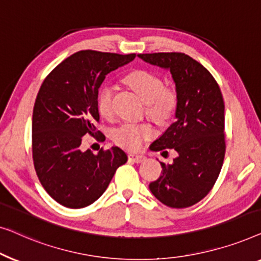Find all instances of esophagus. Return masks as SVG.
<instances>
[{
  "instance_id": "34e87169",
  "label": "esophagus",
  "mask_w": 261,
  "mask_h": 261,
  "mask_svg": "<svg viewBox=\"0 0 261 261\" xmlns=\"http://www.w3.org/2000/svg\"><path fill=\"white\" fill-rule=\"evenodd\" d=\"M129 160L131 161V162L141 163V162H143V161H145V157L142 155H136V153H130Z\"/></svg>"
}]
</instances>
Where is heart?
<instances>
[{"mask_svg":"<svg viewBox=\"0 0 261 261\" xmlns=\"http://www.w3.org/2000/svg\"><path fill=\"white\" fill-rule=\"evenodd\" d=\"M127 83L146 102V113L153 119L164 120L174 111L176 94L171 89L163 87L159 76L149 71H135L127 75ZM113 87L104 85L98 94V110L102 117L110 118L113 113ZM153 136L148 124L124 123L113 131L116 144L131 151H138Z\"/></svg>","mask_w":261,"mask_h":261,"instance_id":"heart-1","label":"heart"}]
</instances>
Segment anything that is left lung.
<instances>
[{
	"mask_svg": "<svg viewBox=\"0 0 261 261\" xmlns=\"http://www.w3.org/2000/svg\"><path fill=\"white\" fill-rule=\"evenodd\" d=\"M138 57L169 69L177 93L175 122L150 149H174L178 156L171 164L161 162L162 175L150 183L149 188L168 207H190L211 192L225 159V102L221 90L211 72L185 53Z\"/></svg>",
	"mask_w": 261,
	"mask_h": 261,
	"instance_id": "8db88e82",
	"label": "left lung"
}]
</instances>
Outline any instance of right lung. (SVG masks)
Wrapping results in <instances>:
<instances>
[{
    "mask_svg": "<svg viewBox=\"0 0 261 261\" xmlns=\"http://www.w3.org/2000/svg\"><path fill=\"white\" fill-rule=\"evenodd\" d=\"M136 54L79 50L60 62L43 80L32 120L33 162L49 196L67 208H84L102 195L117 169L126 163L118 146L97 155L80 145L90 135L105 136L99 123L98 90L105 75L129 64Z\"/></svg>",
    "mask_w": 261,
    "mask_h": 261,
    "instance_id": "add662e5",
    "label": "right lung"
}]
</instances>
